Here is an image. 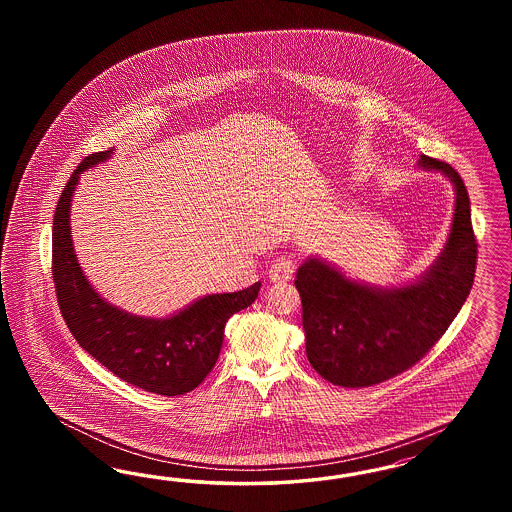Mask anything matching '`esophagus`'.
Instances as JSON below:
<instances>
[{
    "label": "esophagus",
    "instance_id": "esophagus-1",
    "mask_svg": "<svg viewBox=\"0 0 512 512\" xmlns=\"http://www.w3.org/2000/svg\"><path fill=\"white\" fill-rule=\"evenodd\" d=\"M295 272V261L289 257H279L278 261L270 266L268 276L272 281H289Z\"/></svg>",
    "mask_w": 512,
    "mask_h": 512
}]
</instances>
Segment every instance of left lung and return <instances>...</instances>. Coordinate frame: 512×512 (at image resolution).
Masks as SVG:
<instances>
[{
	"label": "left lung",
	"mask_w": 512,
	"mask_h": 512,
	"mask_svg": "<svg viewBox=\"0 0 512 512\" xmlns=\"http://www.w3.org/2000/svg\"><path fill=\"white\" fill-rule=\"evenodd\" d=\"M417 169L445 176L454 189L447 242L419 278L375 285L310 255L296 272L306 355L313 370L338 387H372L405 372L449 328L469 296L477 242L460 174L420 155Z\"/></svg>",
	"instance_id": "1"
}]
</instances>
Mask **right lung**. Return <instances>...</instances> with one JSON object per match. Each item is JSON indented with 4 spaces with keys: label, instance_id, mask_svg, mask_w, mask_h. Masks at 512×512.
<instances>
[{
    "label": "right lung",
    "instance_id": "obj_1",
    "mask_svg": "<svg viewBox=\"0 0 512 512\" xmlns=\"http://www.w3.org/2000/svg\"><path fill=\"white\" fill-rule=\"evenodd\" d=\"M114 155H88L69 178L52 223V276L63 319L78 345L109 372L133 387L161 396H180L199 387L214 368L225 325L246 310L261 281L234 293L204 295L167 317H144L110 304L97 293L78 263L71 204L80 174Z\"/></svg>",
    "mask_w": 512,
    "mask_h": 512
}]
</instances>
